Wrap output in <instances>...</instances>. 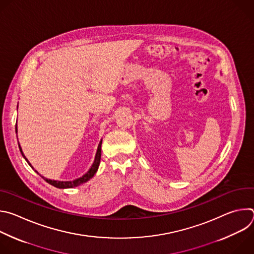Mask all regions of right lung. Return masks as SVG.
I'll use <instances>...</instances> for the list:
<instances>
[{"label":"right lung","mask_w":254,"mask_h":254,"mask_svg":"<svg viewBox=\"0 0 254 254\" xmlns=\"http://www.w3.org/2000/svg\"><path fill=\"white\" fill-rule=\"evenodd\" d=\"M16 133H17V125H16ZM19 149H20V152H21L22 156H23V157L25 158V160L27 161V163L30 165V167H32L31 164H30V163L28 162V160L26 159V157L24 156V154H23V152H22V149H21V147H20V144H19ZM100 158H101V140H100V142H99V144H98L97 152H96V155H95V159H94V162H93L91 168H90L89 171H88L85 175H83L81 178H78V179L73 180V181H66V182H62V181H54V180L45 179L44 177H42V178L46 181L47 183H49L50 185H52V186H54V187H56V188H59V189H66V188L77 187V186H79V185L84 184L85 182H87L88 180H90V179L94 176V174L96 173V171H97V169H98V166H99V163H100ZM32 169H33V167H32ZM35 172H37V171H35Z\"/></svg>","instance_id":"add662e5"}]
</instances>
